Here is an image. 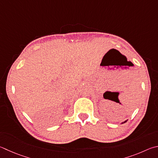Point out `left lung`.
Returning a JSON list of instances; mask_svg holds the SVG:
<instances>
[{
	"mask_svg": "<svg viewBox=\"0 0 158 158\" xmlns=\"http://www.w3.org/2000/svg\"><path fill=\"white\" fill-rule=\"evenodd\" d=\"M127 122V120H126V121H124V122H122L121 124H124V123H125V122Z\"/></svg>",
	"mask_w": 158,
	"mask_h": 158,
	"instance_id": "left-lung-1",
	"label": "left lung"
}]
</instances>
